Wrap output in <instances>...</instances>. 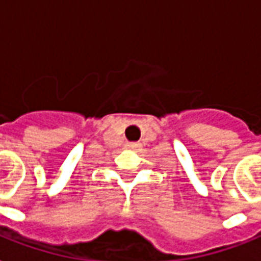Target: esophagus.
Wrapping results in <instances>:
<instances>
[{"instance_id": "obj_1", "label": "esophagus", "mask_w": 261, "mask_h": 261, "mask_svg": "<svg viewBox=\"0 0 261 261\" xmlns=\"http://www.w3.org/2000/svg\"><path fill=\"white\" fill-rule=\"evenodd\" d=\"M125 146H127L128 149H138V148H140V144H138V142H127Z\"/></svg>"}]
</instances>
